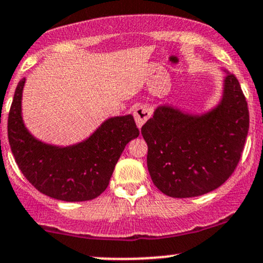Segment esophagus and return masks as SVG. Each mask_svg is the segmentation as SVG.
Listing matches in <instances>:
<instances>
[{"mask_svg": "<svg viewBox=\"0 0 263 263\" xmlns=\"http://www.w3.org/2000/svg\"><path fill=\"white\" fill-rule=\"evenodd\" d=\"M134 116H135V121H136V123H137L138 128H141L142 126L144 125V122H146L147 120L152 116V110H151L148 106H144V105H142V106H138L135 108Z\"/></svg>", "mask_w": 263, "mask_h": 263, "instance_id": "obj_1", "label": "esophagus"}]
</instances>
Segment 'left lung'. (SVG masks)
<instances>
[{"label": "left lung", "mask_w": 263, "mask_h": 263, "mask_svg": "<svg viewBox=\"0 0 263 263\" xmlns=\"http://www.w3.org/2000/svg\"><path fill=\"white\" fill-rule=\"evenodd\" d=\"M221 99L201 114L162 104L142 126L152 182L172 198H193L219 188L240 161L249 134V108L234 74L222 69Z\"/></svg>", "instance_id": "left-lung-1"}]
</instances>
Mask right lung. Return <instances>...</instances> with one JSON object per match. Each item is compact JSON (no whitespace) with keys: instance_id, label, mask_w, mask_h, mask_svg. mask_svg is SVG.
<instances>
[{"instance_id":"right-lung-1","label":"right lung","mask_w":263,"mask_h":263,"mask_svg":"<svg viewBox=\"0 0 263 263\" xmlns=\"http://www.w3.org/2000/svg\"><path fill=\"white\" fill-rule=\"evenodd\" d=\"M26 78L18 83L8 114V141L23 176L48 197L63 201L91 200L107 188L117 161L137 138L132 115L105 120L89 137L70 146L45 143L33 136L22 117Z\"/></svg>"}]
</instances>
